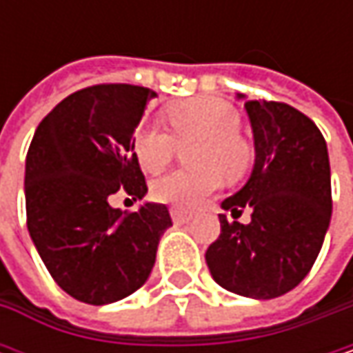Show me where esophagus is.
<instances>
[{"label": "esophagus", "instance_id": "esophagus-1", "mask_svg": "<svg viewBox=\"0 0 353 353\" xmlns=\"http://www.w3.org/2000/svg\"><path fill=\"white\" fill-rule=\"evenodd\" d=\"M172 219L176 225H183V223H190L192 221V214L181 210V208H172Z\"/></svg>", "mask_w": 353, "mask_h": 353}]
</instances>
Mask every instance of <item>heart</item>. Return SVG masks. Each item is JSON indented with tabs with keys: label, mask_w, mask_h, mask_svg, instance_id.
I'll return each instance as SVG.
<instances>
[{
	"label": "heart",
	"mask_w": 353,
	"mask_h": 353,
	"mask_svg": "<svg viewBox=\"0 0 353 353\" xmlns=\"http://www.w3.org/2000/svg\"><path fill=\"white\" fill-rule=\"evenodd\" d=\"M171 137L163 128L147 122L134 132V153L139 163L151 172H161L174 157L177 145L196 143L188 149V159L196 170H179L153 183L155 200L183 210L200 206L219 185L221 174L235 179L245 172L249 147L237 134L239 114L212 98H194L168 110Z\"/></svg>",
	"instance_id": "b5f03b06"
}]
</instances>
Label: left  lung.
I'll use <instances>...</instances> for the list:
<instances>
[{"label":"left lung","instance_id":"left-lung-1","mask_svg":"<svg viewBox=\"0 0 353 353\" xmlns=\"http://www.w3.org/2000/svg\"><path fill=\"white\" fill-rule=\"evenodd\" d=\"M245 100L243 94H237ZM255 161L245 185L223 200L237 219L219 214L221 235L206 263L219 286L268 301L296 288L311 272L331 221V170L317 124L280 102L245 100Z\"/></svg>","mask_w":353,"mask_h":353}]
</instances>
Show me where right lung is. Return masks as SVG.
I'll return each mask as SVG.
<instances>
[{
    "instance_id": "add662e5",
    "label": "right lung",
    "mask_w": 353,
    "mask_h": 353,
    "mask_svg": "<svg viewBox=\"0 0 353 353\" xmlns=\"http://www.w3.org/2000/svg\"><path fill=\"white\" fill-rule=\"evenodd\" d=\"M155 96L126 83L79 90L38 124L30 143L28 231L52 280L81 303L110 305L139 290L172 227L165 204L122 212L108 202L118 190L132 200L147 194L132 134Z\"/></svg>"
}]
</instances>
